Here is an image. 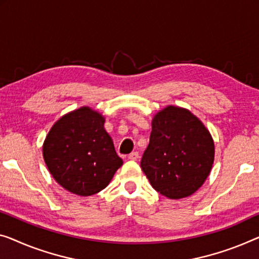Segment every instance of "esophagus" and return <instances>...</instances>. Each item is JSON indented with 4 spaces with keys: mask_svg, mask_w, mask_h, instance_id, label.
Segmentation results:
<instances>
[{
    "mask_svg": "<svg viewBox=\"0 0 259 259\" xmlns=\"http://www.w3.org/2000/svg\"><path fill=\"white\" fill-rule=\"evenodd\" d=\"M128 158H129L130 160H137L138 158H140V154H138V152H136V151L131 152L129 156H128Z\"/></svg>",
    "mask_w": 259,
    "mask_h": 259,
    "instance_id": "34e87169",
    "label": "esophagus"
}]
</instances>
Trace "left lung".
<instances>
[{"label": "left lung", "instance_id": "obj_1", "mask_svg": "<svg viewBox=\"0 0 259 259\" xmlns=\"http://www.w3.org/2000/svg\"><path fill=\"white\" fill-rule=\"evenodd\" d=\"M213 163V138L191 111L169 106L154 116L141 167L157 192L169 199L193 194Z\"/></svg>", "mask_w": 259, "mask_h": 259}]
</instances>
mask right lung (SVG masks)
<instances>
[{
    "label": "right lung",
    "instance_id": "obj_1",
    "mask_svg": "<svg viewBox=\"0 0 259 259\" xmlns=\"http://www.w3.org/2000/svg\"><path fill=\"white\" fill-rule=\"evenodd\" d=\"M103 124L101 115L82 107L65 115L50 130L43 146L44 160L65 190L82 196L95 194L122 166Z\"/></svg>",
    "mask_w": 259,
    "mask_h": 259
}]
</instances>
